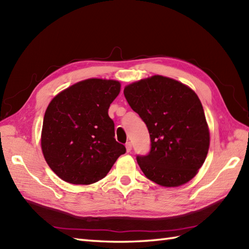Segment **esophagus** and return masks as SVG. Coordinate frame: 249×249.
Wrapping results in <instances>:
<instances>
[{
  "mask_svg": "<svg viewBox=\"0 0 249 249\" xmlns=\"http://www.w3.org/2000/svg\"><path fill=\"white\" fill-rule=\"evenodd\" d=\"M125 146H126V151L129 153L131 151V147H133V144H131V142H127V143L125 144Z\"/></svg>",
  "mask_w": 249,
  "mask_h": 249,
  "instance_id": "1",
  "label": "esophagus"
}]
</instances>
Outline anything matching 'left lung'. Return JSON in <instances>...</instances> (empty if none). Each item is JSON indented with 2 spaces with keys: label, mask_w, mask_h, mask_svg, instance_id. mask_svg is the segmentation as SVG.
Here are the masks:
<instances>
[{
  "label": "left lung",
  "mask_w": 249,
  "mask_h": 249,
  "mask_svg": "<svg viewBox=\"0 0 249 249\" xmlns=\"http://www.w3.org/2000/svg\"><path fill=\"white\" fill-rule=\"evenodd\" d=\"M124 95L150 133L149 154L137 156L144 176L165 187L190 181L203 165L210 146L208 123L197 94L174 79L157 75L125 87Z\"/></svg>",
  "instance_id": "left-lung-1"
}]
</instances>
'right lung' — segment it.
<instances>
[{
	"instance_id": "1",
	"label": "right lung",
	"mask_w": 249,
	"mask_h": 249,
	"mask_svg": "<svg viewBox=\"0 0 249 249\" xmlns=\"http://www.w3.org/2000/svg\"><path fill=\"white\" fill-rule=\"evenodd\" d=\"M120 91L119 81L87 79L51 100L44 116L41 150L63 181L76 185L98 182L126 152L114 139V123L108 115Z\"/></svg>"
}]
</instances>
